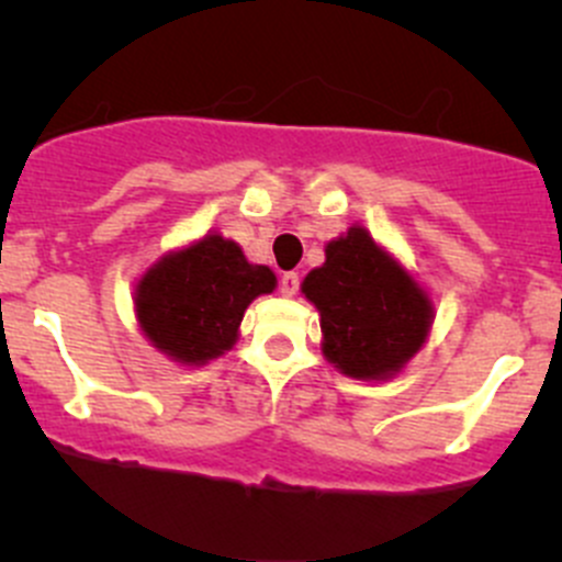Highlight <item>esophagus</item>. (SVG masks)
Segmentation results:
<instances>
[{"label":"esophagus","instance_id":"obj_1","mask_svg":"<svg viewBox=\"0 0 562 562\" xmlns=\"http://www.w3.org/2000/svg\"><path fill=\"white\" fill-rule=\"evenodd\" d=\"M299 274L296 271H285V274L280 277V291H282V296H293V293L299 291Z\"/></svg>","mask_w":562,"mask_h":562}]
</instances>
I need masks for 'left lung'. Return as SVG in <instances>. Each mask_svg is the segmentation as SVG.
I'll list each match as a JSON object with an SVG mask.
<instances>
[{"label": "left lung", "instance_id": "obj_1", "mask_svg": "<svg viewBox=\"0 0 562 562\" xmlns=\"http://www.w3.org/2000/svg\"><path fill=\"white\" fill-rule=\"evenodd\" d=\"M321 313L323 356L345 375L381 381L424 345L432 304L364 228L328 241L326 263L302 282Z\"/></svg>", "mask_w": 562, "mask_h": 562}]
</instances>
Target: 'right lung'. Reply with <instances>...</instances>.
<instances>
[{
	"mask_svg": "<svg viewBox=\"0 0 562 562\" xmlns=\"http://www.w3.org/2000/svg\"><path fill=\"white\" fill-rule=\"evenodd\" d=\"M274 285L269 266L249 263L239 245L212 234L166 255L140 277L135 313L162 353L203 364L236 342L249 302Z\"/></svg>",
	"mask_w": 562,
	"mask_h": 562,
	"instance_id": "1",
	"label": "right lung"
}]
</instances>
